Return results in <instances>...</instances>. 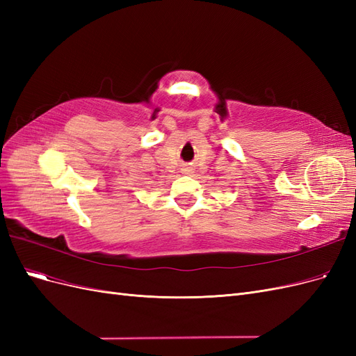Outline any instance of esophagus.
<instances>
[{"label":"esophagus","mask_w":356,"mask_h":356,"mask_svg":"<svg viewBox=\"0 0 356 356\" xmlns=\"http://www.w3.org/2000/svg\"><path fill=\"white\" fill-rule=\"evenodd\" d=\"M191 172H193V169H191V168H188V166H184V168H182V174L188 175V174H191Z\"/></svg>","instance_id":"34e87169"}]
</instances>
